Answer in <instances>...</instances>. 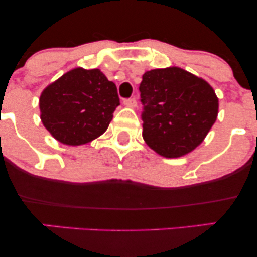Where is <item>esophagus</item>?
Instances as JSON below:
<instances>
[{
    "label": "esophagus",
    "instance_id": "esophagus-1",
    "mask_svg": "<svg viewBox=\"0 0 257 257\" xmlns=\"http://www.w3.org/2000/svg\"><path fill=\"white\" fill-rule=\"evenodd\" d=\"M123 104H124L126 107L134 108V107H137V100H135L134 98H133V99H126V100H124V102H123Z\"/></svg>",
    "mask_w": 257,
    "mask_h": 257
}]
</instances>
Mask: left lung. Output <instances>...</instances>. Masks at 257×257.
I'll return each mask as SVG.
<instances>
[{
  "label": "left lung",
  "instance_id": "1",
  "mask_svg": "<svg viewBox=\"0 0 257 257\" xmlns=\"http://www.w3.org/2000/svg\"><path fill=\"white\" fill-rule=\"evenodd\" d=\"M143 138L159 156L179 158L203 143L216 122L219 99L205 79L178 66L143 75Z\"/></svg>",
  "mask_w": 257,
  "mask_h": 257
}]
</instances>
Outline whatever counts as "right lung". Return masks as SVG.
<instances>
[{
	"label": "right lung",
	"mask_w": 257,
	"mask_h": 257,
	"mask_svg": "<svg viewBox=\"0 0 257 257\" xmlns=\"http://www.w3.org/2000/svg\"><path fill=\"white\" fill-rule=\"evenodd\" d=\"M118 105L116 84L99 69L75 67L42 90L41 120L59 143L79 146L104 134Z\"/></svg>",
	"instance_id": "obj_1"
}]
</instances>
